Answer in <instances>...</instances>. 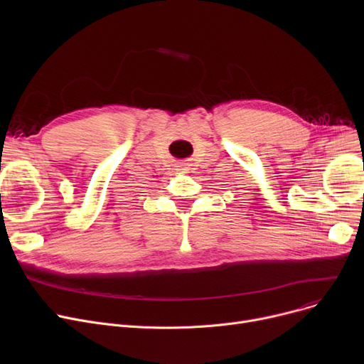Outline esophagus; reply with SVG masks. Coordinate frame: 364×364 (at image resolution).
Segmentation results:
<instances>
[{
  "label": "esophagus",
  "mask_w": 364,
  "mask_h": 364,
  "mask_svg": "<svg viewBox=\"0 0 364 364\" xmlns=\"http://www.w3.org/2000/svg\"><path fill=\"white\" fill-rule=\"evenodd\" d=\"M181 171H183V172H184V171H186V169H184V168H181Z\"/></svg>",
  "instance_id": "34e87169"
}]
</instances>
